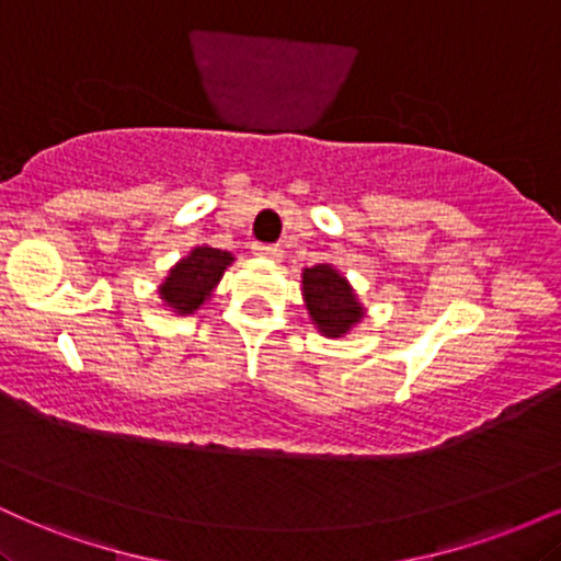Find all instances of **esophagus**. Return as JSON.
Returning <instances> with one entry per match:
<instances>
[{
    "instance_id": "obj_1",
    "label": "esophagus",
    "mask_w": 561,
    "mask_h": 561,
    "mask_svg": "<svg viewBox=\"0 0 561 561\" xmlns=\"http://www.w3.org/2000/svg\"><path fill=\"white\" fill-rule=\"evenodd\" d=\"M253 253L259 255V259H268V261H279L282 259V248H279V244L255 242L253 244Z\"/></svg>"
}]
</instances>
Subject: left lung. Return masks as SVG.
<instances>
[{"mask_svg": "<svg viewBox=\"0 0 561 561\" xmlns=\"http://www.w3.org/2000/svg\"><path fill=\"white\" fill-rule=\"evenodd\" d=\"M300 289L311 324H317L324 337H345L364 319V302L358 300L356 289L332 263L302 268Z\"/></svg>", "mask_w": 561, "mask_h": 561, "instance_id": "left-lung-1", "label": "left lung"}]
</instances>
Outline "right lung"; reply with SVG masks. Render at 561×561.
Masks as SVG:
<instances>
[{
	"mask_svg": "<svg viewBox=\"0 0 561 561\" xmlns=\"http://www.w3.org/2000/svg\"><path fill=\"white\" fill-rule=\"evenodd\" d=\"M231 263H234V255L227 253V250L197 244L176 266H171L169 276L160 282V300L179 317L195 313L214 295L216 285L221 282L224 272H227Z\"/></svg>",
	"mask_w": 561,
	"mask_h": 561,
	"instance_id": "right-lung-1",
	"label": "right lung"
}]
</instances>
